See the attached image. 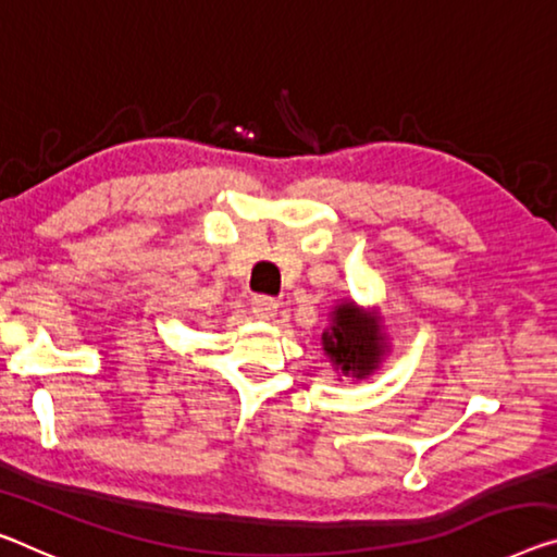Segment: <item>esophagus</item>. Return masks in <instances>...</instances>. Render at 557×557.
I'll list each match as a JSON object with an SVG mask.
<instances>
[{"instance_id": "34e87169", "label": "esophagus", "mask_w": 557, "mask_h": 557, "mask_svg": "<svg viewBox=\"0 0 557 557\" xmlns=\"http://www.w3.org/2000/svg\"><path fill=\"white\" fill-rule=\"evenodd\" d=\"M276 308H278V304L273 301L271 296H253L251 298V311H253V315L259 321H271L273 315H276Z\"/></svg>"}]
</instances>
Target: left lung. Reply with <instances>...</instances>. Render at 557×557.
<instances>
[{
	"mask_svg": "<svg viewBox=\"0 0 557 557\" xmlns=\"http://www.w3.org/2000/svg\"><path fill=\"white\" fill-rule=\"evenodd\" d=\"M323 350L341 373L366 379L388 350L381 319L354 301H341L331 311V329L323 331Z\"/></svg>",
	"mask_w": 557,
	"mask_h": 557,
	"instance_id": "left-lung-1",
	"label": "left lung"
}]
</instances>
